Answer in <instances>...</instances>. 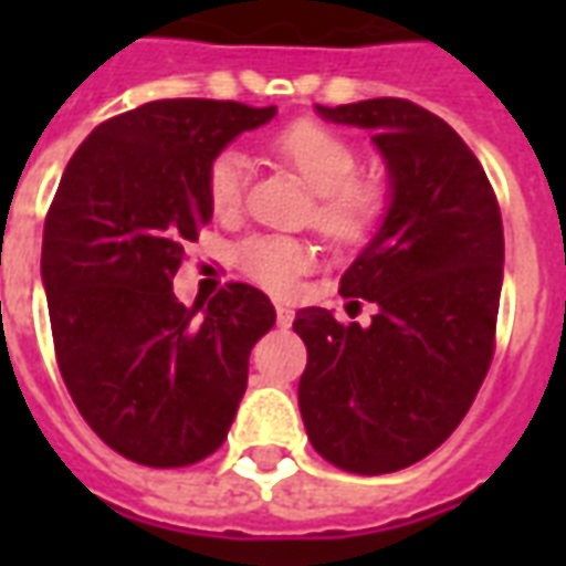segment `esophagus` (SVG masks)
<instances>
[{"mask_svg": "<svg viewBox=\"0 0 566 566\" xmlns=\"http://www.w3.org/2000/svg\"><path fill=\"white\" fill-rule=\"evenodd\" d=\"M275 321H279V327H291V321H294V308L279 303V306H275Z\"/></svg>", "mask_w": 566, "mask_h": 566, "instance_id": "esophagus-1", "label": "esophagus"}]
</instances>
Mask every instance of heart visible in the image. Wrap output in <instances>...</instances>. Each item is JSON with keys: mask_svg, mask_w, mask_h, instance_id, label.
I'll use <instances>...</instances> for the list:
<instances>
[{"mask_svg": "<svg viewBox=\"0 0 566 566\" xmlns=\"http://www.w3.org/2000/svg\"><path fill=\"white\" fill-rule=\"evenodd\" d=\"M270 150L315 190V223L339 245L373 235L388 193L376 178L355 175L357 148L318 120H294L270 136ZM248 160L242 150H221L206 175L209 206L218 218H233L245 193ZM312 248L291 235H251L235 248V266L266 291L287 294L312 266Z\"/></svg>", "mask_w": 566, "mask_h": 566, "instance_id": "b5f03b06", "label": "heart"}]
</instances>
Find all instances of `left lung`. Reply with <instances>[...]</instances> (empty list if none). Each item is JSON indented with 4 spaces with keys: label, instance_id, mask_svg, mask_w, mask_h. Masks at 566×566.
I'll list each match as a JSON object with an SVG mask.
<instances>
[{
    "label": "left lung",
    "instance_id": "obj_1",
    "mask_svg": "<svg viewBox=\"0 0 566 566\" xmlns=\"http://www.w3.org/2000/svg\"><path fill=\"white\" fill-rule=\"evenodd\" d=\"M373 133L391 202L345 270L343 296L376 303L369 327L300 308V412L324 461L360 475L412 467L461 424L494 357L503 221L475 154L409 99L315 105Z\"/></svg>",
    "mask_w": 566,
    "mask_h": 566
}]
</instances>
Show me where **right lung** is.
<instances>
[{
	"instance_id": "obj_1",
	"label": "right lung",
	"mask_w": 566,
	"mask_h": 566,
	"mask_svg": "<svg viewBox=\"0 0 566 566\" xmlns=\"http://www.w3.org/2000/svg\"><path fill=\"white\" fill-rule=\"evenodd\" d=\"M272 117L275 105L145 103L93 129L60 178L42 239L56 364L93 433L129 461L166 470L221 449L248 355L275 324L251 284L206 306L172 294L185 245L211 221V160Z\"/></svg>"
}]
</instances>
